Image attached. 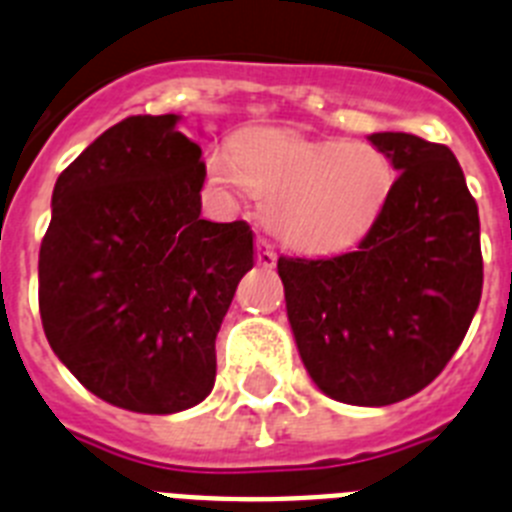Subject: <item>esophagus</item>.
Instances as JSON below:
<instances>
[{
  "instance_id": "obj_1",
  "label": "esophagus",
  "mask_w": 512,
  "mask_h": 512,
  "mask_svg": "<svg viewBox=\"0 0 512 512\" xmlns=\"http://www.w3.org/2000/svg\"><path fill=\"white\" fill-rule=\"evenodd\" d=\"M275 260H278V255H275V247L268 242V239H257V265H262V268H273Z\"/></svg>"
}]
</instances>
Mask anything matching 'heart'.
Instances as JSON below:
<instances>
[{
	"mask_svg": "<svg viewBox=\"0 0 512 512\" xmlns=\"http://www.w3.org/2000/svg\"><path fill=\"white\" fill-rule=\"evenodd\" d=\"M208 172L221 185H244L265 206L275 237L309 252L361 237L394 182L389 159L373 146L288 131L244 133L229 151L208 154Z\"/></svg>",
	"mask_w": 512,
	"mask_h": 512,
	"instance_id": "1",
	"label": "heart"
}]
</instances>
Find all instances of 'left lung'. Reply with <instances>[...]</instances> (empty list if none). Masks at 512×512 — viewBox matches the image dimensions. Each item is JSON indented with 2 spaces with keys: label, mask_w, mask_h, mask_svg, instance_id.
<instances>
[{
  "label": "left lung",
  "mask_w": 512,
  "mask_h": 512,
  "mask_svg": "<svg viewBox=\"0 0 512 512\" xmlns=\"http://www.w3.org/2000/svg\"><path fill=\"white\" fill-rule=\"evenodd\" d=\"M399 172L366 237L335 257H281L293 340L311 381L386 407L430 384L482 299L479 211L459 159L412 133L368 136Z\"/></svg>",
  "instance_id": "left-lung-1"
}]
</instances>
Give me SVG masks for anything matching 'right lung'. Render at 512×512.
I'll return each instance as SVG.
<instances>
[{"mask_svg":"<svg viewBox=\"0 0 512 512\" xmlns=\"http://www.w3.org/2000/svg\"><path fill=\"white\" fill-rule=\"evenodd\" d=\"M180 115H131L56 180L38 260L48 345L102 402L141 415L195 407L216 335L252 270L244 221L201 219L206 164Z\"/></svg>","mask_w":512,"mask_h":512,"instance_id":"right-lung-1","label":"right lung"}]
</instances>
